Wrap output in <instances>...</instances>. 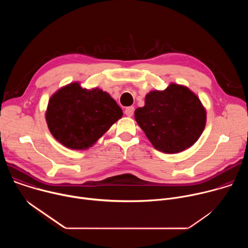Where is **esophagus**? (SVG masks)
Returning <instances> with one entry per match:
<instances>
[{"mask_svg": "<svg viewBox=\"0 0 248 248\" xmlns=\"http://www.w3.org/2000/svg\"><path fill=\"white\" fill-rule=\"evenodd\" d=\"M133 113H134V107H128V108H126L125 111H124V114H125L127 117H132Z\"/></svg>", "mask_w": 248, "mask_h": 248, "instance_id": "esophagus-1", "label": "esophagus"}]
</instances>
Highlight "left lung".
Here are the masks:
<instances>
[{"instance_id": "8db88e82", "label": "left lung", "mask_w": 248, "mask_h": 248, "mask_svg": "<svg viewBox=\"0 0 248 248\" xmlns=\"http://www.w3.org/2000/svg\"><path fill=\"white\" fill-rule=\"evenodd\" d=\"M134 118L155 149L174 154L191 147L206 124V110L186 86L170 83L165 90L145 96Z\"/></svg>"}]
</instances>
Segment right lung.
I'll list each match as a JSON object with an SVG mask.
<instances>
[{
    "mask_svg": "<svg viewBox=\"0 0 248 248\" xmlns=\"http://www.w3.org/2000/svg\"><path fill=\"white\" fill-rule=\"evenodd\" d=\"M122 116L123 110L109 93L99 88H82L79 82L55 92L46 110L50 132L73 150L91 147Z\"/></svg>",
    "mask_w": 248,
    "mask_h": 248,
    "instance_id": "obj_1",
    "label": "right lung"
}]
</instances>
